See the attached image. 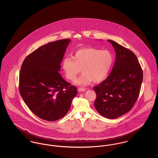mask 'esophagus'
I'll return each mask as SVG.
<instances>
[{
  "mask_svg": "<svg viewBox=\"0 0 158 158\" xmlns=\"http://www.w3.org/2000/svg\"><path fill=\"white\" fill-rule=\"evenodd\" d=\"M78 90H79L80 92H82V91H85L86 90V88H79Z\"/></svg>",
  "mask_w": 158,
  "mask_h": 158,
  "instance_id": "1",
  "label": "esophagus"
}]
</instances>
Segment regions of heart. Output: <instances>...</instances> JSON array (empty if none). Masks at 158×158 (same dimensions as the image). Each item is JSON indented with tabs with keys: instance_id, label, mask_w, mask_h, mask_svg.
Instances as JSON below:
<instances>
[{
	"instance_id": "heart-1",
	"label": "heart",
	"mask_w": 158,
	"mask_h": 158,
	"mask_svg": "<svg viewBox=\"0 0 158 158\" xmlns=\"http://www.w3.org/2000/svg\"><path fill=\"white\" fill-rule=\"evenodd\" d=\"M114 57L108 50L86 47L77 50L72 58L66 57L63 67L69 80H74L80 73H83L75 81L79 85H87L94 81L99 83L105 80L112 68Z\"/></svg>"
}]
</instances>
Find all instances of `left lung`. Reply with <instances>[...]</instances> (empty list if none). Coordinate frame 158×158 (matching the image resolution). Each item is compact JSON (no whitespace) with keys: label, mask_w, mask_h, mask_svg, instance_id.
Masks as SVG:
<instances>
[{"label":"left lung","mask_w":158,"mask_h":158,"mask_svg":"<svg viewBox=\"0 0 158 158\" xmlns=\"http://www.w3.org/2000/svg\"><path fill=\"white\" fill-rule=\"evenodd\" d=\"M116 57L106 79L94 87L97 98L94 106L102 116L116 118L130 111L139 95L143 72L135 54L111 40Z\"/></svg>","instance_id":"obj_1"}]
</instances>
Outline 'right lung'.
I'll return each mask as SVG.
<instances>
[{"mask_svg":"<svg viewBox=\"0 0 158 158\" xmlns=\"http://www.w3.org/2000/svg\"><path fill=\"white\" fill-rule=\"evenodd\" d=\"M70 39L42 45L23 61L19 89L24 102L38 117L55 121L70 108L77 89L66 81L59 71Z\"/></svg>","mask_w":158,"mask_h":158,"instance_id":"right-lung-1","label":"right lung"}]
</instances>
